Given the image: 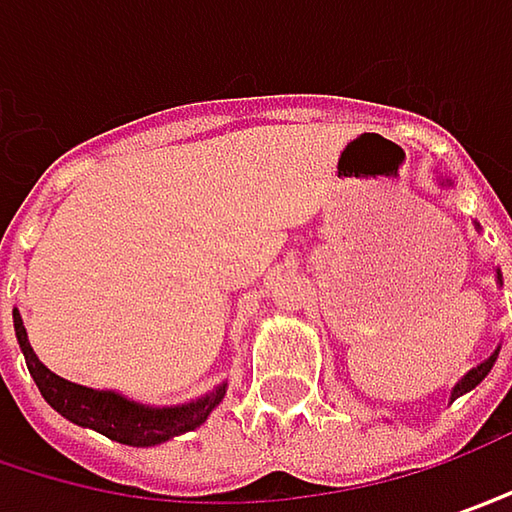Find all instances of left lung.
I'll use <instances>...</instances> for the list:
<instances>
[{
  "mask_svg": "<svg viewBox=\"0 0 512 512\" xmlns=\"http://www.w3.org/2000/svg\"><path fill=\"white\" fill-rule=\"evenodd\" d=\"M435 183H438V186H450L453 180H447V177L435 174ZM476 229H481L478 223H476ZM496 283H499V286H501V272H499V269H496ZM499 349H501V346H496V349H493V352H490V355H487V358H484L481 364H476V367H473V369H467V372H464V375L458 378L456 384H453V389H450V404L456 401L458 395H464V392L476 389L478 384H481V381L487 378V372L493 369V364H496V358H499Z\"/></svg>",
  "mask_w": 512,
  "mask_h": 512,
  "instance_id": "obj_1",
  "label": "left lung"
}]
</instances>
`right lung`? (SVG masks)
I'll return each mask as SVG.
<instances>
[{
    "instance_id": "add662e5",
    "label": "right lung",
    "mask_w": 512,
    "mask_h": 512,
    "mask_svg": "<svg viewBox=\"0 0 512 512\" xmlns=\"http://www.w3.org/2000/svg\"><path fill=\"white\" fill-rule=\"evenodd\" d=\"M13 329H16V341H19V349L25 355L28 372L42 392V398L59 415H65L71 424L97 430L105 438L128 444V447H154V444H163L174 435L197 430L212 415L214 407L223 401L226 387H229L223 381V384L209 389L206 395H197L186 404L151 407V404H140L134 398H125L123 392H114V389H91L59 378L56 372H51L36 358L19 309H13Z\"/></svg>"
}]
</instances>
